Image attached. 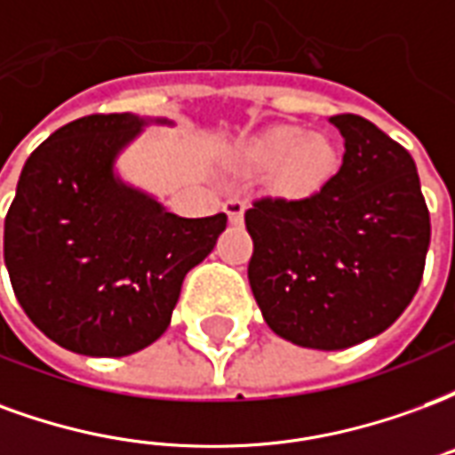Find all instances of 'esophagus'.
I'll return each mask as SVG.
<instances>
[{"label": "esophagus", "mask_w": 455, "mask_h": 455, "mask_svg": "<svg viewBox=\"0 0 455 455\" xmlns=\"http://www.w3.org/2000/svg\"><path fill=\"white\" fill-rule=\"evenodd\" d=\"M224 212L228 214V221H231V224H241V221H243L246 204H243L241 199H227V202H224Z\"/></svg>", "instance_id": "34e87169"}]
</instances>
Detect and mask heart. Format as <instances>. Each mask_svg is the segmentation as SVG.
<instances>
[{
	"instance_id": "b5f03b06",
	"label": "heart",
	"mask_w": 455,
	"mask_h": 455,
	"mask_svg": "<svg viewBox=\"0 0 455 455\" xmlns=\"http://www.w3.org/2000/svg\"><path fill=\"white\" fill-rule=\"evenodd\" d=\"M251 168H273V182L287 195L316 189L334 168V146L324 136H307L299 126H277L241 150Z\"/></svg>"
}]
</instances>
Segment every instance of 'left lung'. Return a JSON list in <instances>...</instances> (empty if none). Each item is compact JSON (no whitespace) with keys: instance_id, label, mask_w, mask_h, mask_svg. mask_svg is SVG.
Returning <instances> with one entry per match:
<instances>
[{"instance_id":"8db88e82","label":"left lung","mask_w":455,"mask_h":455,"mask_svg":"<svg viewBox=\"0 0 455 455\" xmlns=\"http://www.w3.org/2000/svg\"><path fill=\"white\" fill-rule=\"evenodd\" d=\"M343 160L299 199L246 212L248 283L266 324L287 341L339 351L382 334L419 290L429 209L410 150L355 114H336Z\"/></svg>"}]
</instances>
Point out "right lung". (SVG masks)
I'll return each mask as SVG.
<instances>
[{"label":"right lung","instance_id":"obj_1","mask_svg":"<svg viewBox=\"0 0 455 455\" xmlns=\"http://www.w3.org/2000/svg\"><path fill=\"white\" fill-rule=\"evenodd\" d=\"M146 119L90 114L28 156L4 219L19 305L51 341L129 355L163 336L182 280L217 246L227 214L182 219L114 175Z\"/></svg>","mask_w":455,"mask_h":455}]
</instances>
